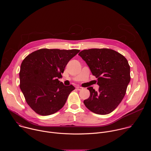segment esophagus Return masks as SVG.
I'll return each mask as SVG.
<instances>
[{
  "label": "esophagus",
  "instance_id": "34e87169",
  "mask_svg": "<svg viewBox=\"0 0 151 151\" xmlns=\"http://www.w3.org/2000/svg\"><path fill=\"white\" fill-rule=\"evenodd\" d=\"M83 88L81 87H79V86H78V87H76V89L78 90V91H81L82 90H83Z\"/></svg>",
  "mask_w": 151,
  "mask_h": 151
}]
</instances>
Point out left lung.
<instances>
[{
	"label": "left lung",
	"instance_id": "obj_1",
	"mask_svg": "<svg viewBox=\"0 0 151 151\" xmlns=\"http://www.w3.org/2000/svg\"><path fill=\"white\" fill-rule=\"evenodd\" d=\"M89 66L99 85L92 87L83 103L91 112L106 115L114 111L122 100L130 81V68L127 60L119 52L107 48L84 50L79 53Z\"/></svg>",
	"mask_w": 151,
	"mask_h": 151
}]
</instances>
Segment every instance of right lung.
<instances>
[{
	"instance_id": "obj_1",
	"label": "right lung",
	"mask_w": 151,
	"mask_h": 151,
	"mask_svg": "<svg viewBox=\"0 0 151 151\" xmlns=\"http://www.w3.org/2000/svg\"><path fill=\"white\" fill-rule=\"evenodd\" d=\"M80 51L43 48L28 55L21 64L19 87L26 101L37 114H53L65 104L72 85L58 81L68 62Z\"/></svg>"
}]
</instances>
